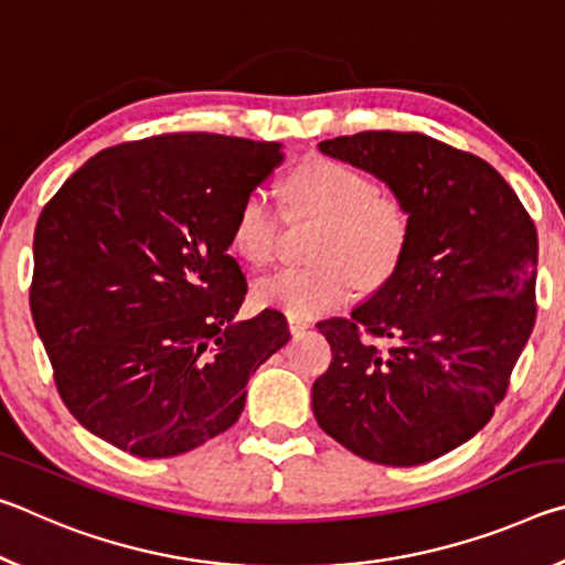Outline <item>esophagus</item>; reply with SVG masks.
Segmentation results:
<instances>
[{
	"label": "esophagus",
	"mask_w": 565,
	"mask_h": 565,
	"mask_svg": "<svg viewBox=\"0 0 565 565\" xmlns=\"http://www.w3.org/2000/svg\"><path fill=\"white\" fill-rule=\"evenodd\" d=\"M286 321H289V331L291 333H301L311 327L309 319H301V317H286Z\"/></svg>",
	"instance_id": "obj_1"
}]
</instances>
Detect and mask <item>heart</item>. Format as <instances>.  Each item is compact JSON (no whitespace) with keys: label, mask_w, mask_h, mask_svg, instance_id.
I'll return each instance as SVG.
<instances>
[{"label":"heart","mask_w":565,"mask_h":565,"mask_svg":"<svg viewBox=\"0 0 565 565\" xmlns=\"http://www.w3.org/2000/svg\"><path fill=\"white\" fill-rule=\"evenodd\" d=\"M294 209L323 218L313 266H286L254 284V299L289 317H319L347 301L354 274L363 284L386 279L404 252L408 224L394 196L376 194L374 181L359 169L333 159H309L286 179ZM274 206L264 191L244 196L234 218V246L252 264L271 259L276 244ZM352 268L349 270L348 266Z\"/></svg>","instance_id":"heart-1"}]
</instances>
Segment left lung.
I'll list each match as a JSON object with an SVG mask.
<instances>
[{
  "label": "left lung",
  "mask_w": 565,
  "mask_h": 565,
  "mask_svg": "<svg viewBox=\"0 0 565 565\" xmlns=\"http://www.w3.org/2000/svg\"><path fill=\"white\" fill-rule=\"evenodd\" d=\"M319 151L384 181L408 234L351 319L317 323L333 359L313 381V416L366 461H434L505 396L535 323L539 234L499 171L426 134L361 131ZM359 326L395 347L379 352Z\"/></svg>",
  "instance_id": "1"
}]
</instances>
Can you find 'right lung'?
Here are the masks:
<instances>
[{"instance_id":"right-lung-1","label":"right lung","mask_w":565,"mask_h":565,"mask_svg":"<svg viewBox=\"0 0 565 565\" xmlns=\"http://www.w3.org/2000/svg\"><path fill=\"white\" fill-rule=\"evenodd\" d=\"M279 141L164 134L99 151L34 232L30 306L60 396L102 441L169 458L232 428L246 384L291 339L281 311L238 321L228 246Z\"/></svg>"}]
</instances>
